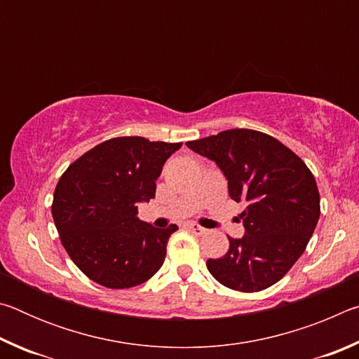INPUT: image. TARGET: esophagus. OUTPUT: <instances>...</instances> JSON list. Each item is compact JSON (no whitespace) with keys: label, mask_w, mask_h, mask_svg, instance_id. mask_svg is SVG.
Segmentation results:
<instances>
[{"label":"esophagus","mask_w":359,"mask_h":359,"mask_svg":"<svg viewBox=\"0 0 359 359\" xmlns=\"http://www.w3.org/2000/svg\"><path fill=\"white\" fill-rule=\"evenodd\" d=\"M185 226H187L188 231H191V233H194L196 236H203V234H205V231H208L205 228L199 226L198 223H187Z\"/></svg>","instance_id":"1"}]
</instances>
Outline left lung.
Segmentation results:
<instances>
[{"label":"left lung","mask_w":359,"mask_h":359,"mask_svg":"<svg viewBox=\"0 0 359 359\" xmlns=\"http://www.w3.org/2000/svg\"><path fill=\"white\" fill-rule=\"evenodd\" d=\"M228 180L231 199L244 205L245 234L208 259L224 287L244 293L269 288L287 274L311 241L320 218L317 182L299 156L264 133L226 130L187 142Z\"/></svg>","instance_id":"8db88e82"}]
</instances>
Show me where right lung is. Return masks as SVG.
I'll list each match as a JSON object with an SVG mask.
<instances>
[{"label":"right lung","mask_w":359,"mask_h":359,"mask_svg":"<svg viewBox=\"0 0 359 359\" xmlns=\"http://www.w3.org/2000/svg\"><path fill=\"white\" fill-rule=\"evenodd\" d=\"M182 142L130 136L101 142L66 169L53 194L52 217L65 250L102 287L141 285L163 266L179 228L137 218V204L155 198L156 179Z\"/></svg>","instance_id":"1"}]
</instances>
